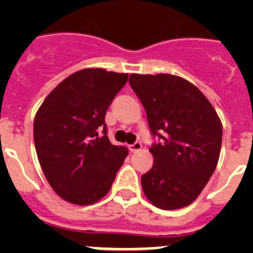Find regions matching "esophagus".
I'll list each match as a JSON object with an SVG mask.
<instances>
[{
	"mask_svg": "<svg viewBox=\"0 0 253 253\" xmlns=\"http://www.w3.org/2000/svg\"><path fill=\"white\" fill-rule=\"evenodd\" d=\"M141 148H142V143L141 142H134L133 144L128 145V149H129V152H131V153L137 152V150H139Z\"/></svg>",
	"mask_w": 253,
	"mask_h": 253,
	"instance_id": "1",
	"label": "esophagus"
}]
</instances>
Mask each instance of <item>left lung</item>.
<instances>
[{
  "mask_svg": "<svg viewBox=\"0 0 253 253\" xmlns=\"http://www.w3.org/2000/svg\"><path fill=\"white\" fill-rule=\"evenodd\" d=\"M129 85L147 112L153 168L142 175L148 200L178 209L198 197L215 170L221 148L220 119L197 86L172 75H131Z\"/></svg>",
  "mask_w": 253,
  "mask_h": 253,
  "instance_id": "left-lung-1",
  "label": "left lung"
}]
</instances>
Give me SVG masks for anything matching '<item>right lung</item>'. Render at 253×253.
I'll list each match as a JSON object with an SVG mask.
<instances>
[{"mask_svg":"<svg viewBox=\"0 0 253 253\" xmlns=\"http://www.w3.org/2000/svg\"><path fill=\"white\" fill-rule=\"evenodd\" d=\"M127 79V73L101 68L78 71L61 82L38 110V159L51 187L63 200L91 205L111 188L128 149L109 141L105 115Z\"/></svg>","mask_w":253,"mask_h":253,"instance_id":"right-lung-1","label":"right lung"}]
</instances>
